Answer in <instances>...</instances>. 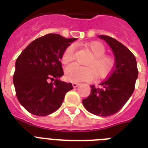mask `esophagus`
<instances>
[{"mask_svg": "<svg viewBox=\"0 0 148 148\" xmlns=\"http://www.w3.org/2000/svg\"><path fill=\"white\" fill-rule=\"evenodd\" d=\"M80 84L79 83H77V82H74V83H72V86L74 87V88H77V86H79Z\"/></svg>", "mask_w": 148, "mask_h": 148, "instance_id": "34e87169", "label": "esophagus"}]
</instances>
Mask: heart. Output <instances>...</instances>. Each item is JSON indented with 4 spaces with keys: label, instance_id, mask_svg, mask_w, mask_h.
Segmentation results:
<instances>
[{
    "label": "heart",
    "instance_id": "1",
    "mask_svg": "<svg viewBox=\"0 0 148 148\" xmlns=\"http://www.w3.org/2000/svg\"><path fill=\"white\" fill-rule=\"evenodd\" d=\"M86 48L92 53L91 58L87 62L88 67L71 64L65 68V78L71 82L91 81L95 74L97 77L107 76L113 69L114 59L105 55V46L100 41H92L85 45ZM75 57V47L70 45L64 50L61 56V60L64 64L72 62Z\"/></svg>",
    "mask_w": 148,
    "mask_h": 148
}]
</instances>
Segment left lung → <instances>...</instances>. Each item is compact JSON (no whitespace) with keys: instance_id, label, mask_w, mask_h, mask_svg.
<instances>
[{"instance_id":"obj_1","label":"left lung","mask_w":148,"mask_h":148,"mask_svg":"<svg viewBox=\"0 0 148 148\" xmlns=\"http://www.w3.org/2000/svg\"><path fill=\"white\" fill-rule=\"evenodd\" d=\"M99 38L111 47L115 56L114 67L99 86L90 85L91 92L82 102L93 114L108 117L118 112L131 97L138 70L135 57L123 44L109 36L100 35Z\"/></svg>"}]
</instances>
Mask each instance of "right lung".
Returning a JSON list of instances; mask_svg holds the SVG:
<instances>
[{
    "label": "right lung",
    "instance_id": "obj_1",
    "mask_svg": "<svg viewBox=\"0 0 148 148\" xmlns=\"http://www.w3.org/2000/svg\"><path fill=\"white\" fill-rule=\"evenodd\" d=\"M75 40L48 34L33 40L17 58L13 76L16 95L32 114L47 116L56 111L66 93L73 89L71 83L58 77L64 75L60 61L63 52Z\"/></svg>",
    "mask_w": 148,
    "mask_h": 148
}]
</instances>
